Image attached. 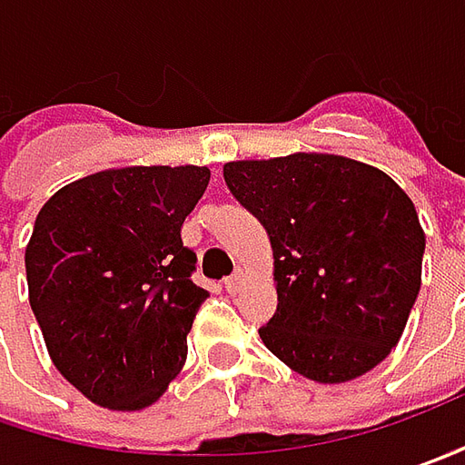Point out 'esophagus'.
Instances as JSON below:
<instances>
[{"label": "esophagus", "instance_id": "esophagus-1", "mask_svg": "<svg viewBox=\"0 0 465 465\" xmlns=\"http://www.w3.org/2000/svg\"><path fill=\"white\" fill-rule=\"evenodd\" d=\"M244 281H247V272L242 271V268H236L232 278H226V292L236 293L242 286H244Z\"/></svg>", "mask_w": 465, "mask_h": 465}]
</instances>
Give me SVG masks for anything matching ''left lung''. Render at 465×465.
Wrapping results in <instances>:
<instances>
[{
    "mask_svg": "<svg viewBox=\"0 0 465 465\" xmlns=\"http://www.w3.org/2000/svg\"><path fill=\"white\" fill-rule=\"evenodd\" d=\"M223 179L271 239L268 351L322 385L374 370L421 289L427 239L411 197L377 166L335 153L232 161Z\"/></svg>",
    "mask_w": 465,
    "mask_h": 465,
    "instance_id": "obj_1",
    "label": "left lung"
}]
</instances>
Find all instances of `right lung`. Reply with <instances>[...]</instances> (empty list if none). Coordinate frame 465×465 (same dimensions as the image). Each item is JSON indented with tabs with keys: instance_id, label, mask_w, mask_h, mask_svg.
Instances as JSON below:
<instances>
[{
	"instance_id": "right-lung-1",
	"label": "right lung",
	"mask_w": 465,
	"mask_h": 465,
	"mask_svg": "<svg viewBox=\"0 0 465 465\" xmlns=\"http://www.w3.org/2000/svg\"><path fill=\"white\" fill-rule=\"evenodd\" d=\"M208 166H124L70 182L25 247L31 310L54 367L95 406L143 411L187 359L208 292L194 286L182 223Z\"/></svg>"
}]
</instances>
